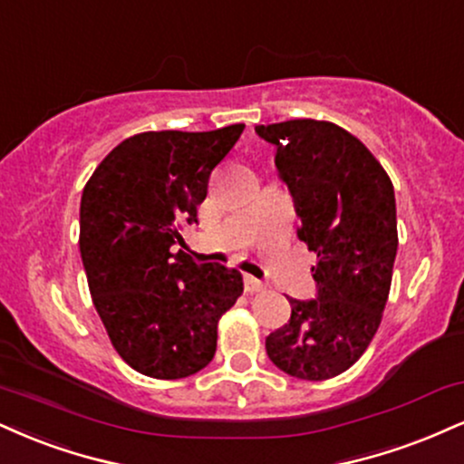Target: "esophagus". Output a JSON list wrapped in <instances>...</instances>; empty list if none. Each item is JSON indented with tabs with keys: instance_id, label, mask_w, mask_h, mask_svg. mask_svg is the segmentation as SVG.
Here are the masks:
<instances>
[{
	"instance_id": "esophagus-1",
	"label": "esophagus",
	"mask_w": 464,
	"mask_h": 464,
	"mask_svg": "<svg viewBox=\"0 0 464 464\" xmlns=\"http://www.w3.org/2000/svg\"><path fill=\"white\" fill-rule=\"evenodd\" d=\"M244 287H246V292H248V294L264 292V289H266V285H264V283L259 281V278H255V276H250V275L244 276Z\"/></svg>"
}]
</instances>
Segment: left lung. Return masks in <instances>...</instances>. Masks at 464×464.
<instances>
[{
  "instance_id": "1",
  "label": "left lung",
  "mask_w": 464,
  "mask_h": 464,
  "mask_svg": "<svg viewBox=\"0 0 464 464\" xmlns=\"http://www.w3.org/2000/svg\"><path fill=\"white\" fill-rule=\"evenodd\" d=\"M255 131L276 147L298 237L317 253V298H289L292 317L267 334L266 353L289 376L328 381L361 359L381 326L398 253L393 183L334 122L295 119Z\"/></svg>"
}]
</instances>
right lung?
<instances>
[{
    "mask_svg": "<svg viewBox=\"0 0 464 464\" xmlns=\"http://www.w3.org/2000/svg\"><path fill=\"white\" fill-rule=\"evenodd\" d=\"M244 125L144 131L122 140L88 179L80 253L94 309L127 365L160 381L192 376L216 354L218 320L244 292L242 275L179 250L197 222L211 170Z\"/></svg>",
    "mask_w": 464,
    "mask_h": 464,
    "instance_id": "obj_1",
    "label": "right lung"
}]
</instances>
